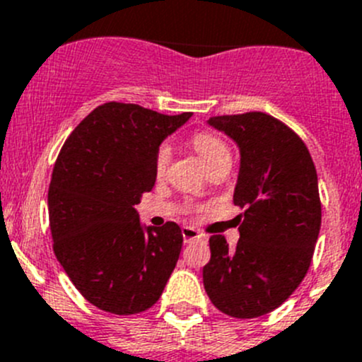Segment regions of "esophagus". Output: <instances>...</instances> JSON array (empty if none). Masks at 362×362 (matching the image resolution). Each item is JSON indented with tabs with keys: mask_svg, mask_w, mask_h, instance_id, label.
I'll list each match as a JSON object with an SVG mask.
<instances>
[{
	"mask_svg": "<svg viewBox=\"0 0 362 362\" xmlns=\"http://www.w3.org/2000/svg\"><path fill=\"white\" fill-rule=\"evenodd\" d=\"M182 238H184L185 243H191L194 239H200L204 235L200 234V230H197L194 227H182Z\"/></svg>",
	"mask_w": 362,
	"mask_h": 362,
	"instance_id": "esophagus-1",
	"label": "esophagus"
}]
</instances>
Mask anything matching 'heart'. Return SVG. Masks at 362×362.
<instances>
[{
  "label": "heart",
  "mask_w": 362,
  "mask_h": 362,
  "mask_svg": "<svg viewBox=\"0 0 362 362\" xmlns=\"http://www.w3.org/2000/svg\"><path fill=\"white\" fill-rule=\"evenodd\" d=\"M191 144L207 170H212L214 165L221 164V162H230V150H228L227 144L219 139L218 135L209 134V132H198V134L192 135ZM170 148L162 144L157 150V155H155V175L158 178L165 173V168L170 164Z\"/></svg>",
  "instance_id": "obj_1"
}]
</instances>
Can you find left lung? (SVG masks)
<instances>
[{
  "label": "left lung",
  "mask_w": 362,
  "mask_h": 362,
  "mask_svg": "<svg viewBox=\"0 0 362 362\" xmlns=\"http://www.w3.org/2000/svg\"><path fill=\"white\" fill-rule=\"evenodd\" d=\"M239 146L234 204L239 241L209 239L211 261L204 288L232 318H257L293 295L309 269L320 227L318 175L309 150L282 121L264 112L216 116L207 121Z\"/></svg>",
  "instance_id": "left-lung-1"
}]
</instances>
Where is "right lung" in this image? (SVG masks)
I'll list each match as a JSON object with an SVG mask.
<instances>
[{
    "instance_id": "obj_1",
    "label": "right lung",
    "mask_w": 362,
    "mask_h": 362,
    "mask_svg": "<svg viewBox=\"0 0 362 362\" xmlns=\"http://www.w3.org/2000/svg\"><path fill=\"white\" fill-rule=\"evenodd\" d=\"M189 117L110 101L60 150L48 191L53 252L98 309L123 316L150 309L177 266L180 227H144L135 205L153 189L160 143Z\"/></svg>"
}]
</instances>
